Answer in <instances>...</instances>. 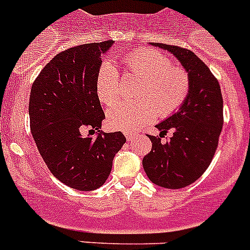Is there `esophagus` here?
I'll list each match as a JSON object with an SVG mask.
<instances>
[{
    "label": "esophagus",
    "instance_id": "esophagus-1",
    "mask_svg": "<svg viewBox=\"0 0 250 250\" xmlns=\"http://www.w3.org/2000/svg\"><path fill=\"white\" fill-rule=\"evenodd\" d=\"M125 136H126V140L130 141L135 138V134H132V132H126V134H125Z\"/></svg>",
    "mask_w": 250,
    "mask_h": 250
}]
</instances>
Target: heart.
<instances>
[{
	"mask_svg": "<svg viewBox=\"0 0 250 250\" xmlns=\"http://www.w3.org/2000/svg\"><path fill=\"white\" fill-rule=\"evenodd\" d=\"M123 63L127 71L143 77L136 101H119L107 110L110 129L134 132L151 123L156 115L167 116L178 111L187 100L190 79L184 68L171 66L167 55L154 48L126 55ZM95 90L101 103L111 105L121 91L120 74L111 61H104L95 79Z\"/></svg>",
	"mask_w": 250,
	"mask_h": 250,
	"instance_id": "1",
	"label": "heart"
}]
</instances>
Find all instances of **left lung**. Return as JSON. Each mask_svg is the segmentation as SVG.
Returning a JSON list of instances; mask_svg holds the SVG:
<instances>
[{"instance_id": "left-lung-1", "label": "left lung", "mask_w": 250, "mask_h": 250, "mask_svg": "<svg viewBox=\"0 0 250 250\" xmlns=\"http://www.w3.org/2000/svg\"><path fill=\"white\" fill-rule=\"evenodd\" d=\"M178 59L190 79L187 100L178 111L155 125L159 135L173 130L163 144L147 135L151 151L143 159L150 182L167 189L188 187L204 174L214 156L223 127V98L218 80L193 51L167 43L150 42Z\"/></svg>"}]
</instances>
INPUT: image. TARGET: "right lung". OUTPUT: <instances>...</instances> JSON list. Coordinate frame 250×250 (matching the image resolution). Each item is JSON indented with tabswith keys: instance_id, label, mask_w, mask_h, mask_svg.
I'll list each match as a JSON object with an SVG mask.
<instances>
[{
	"instance_id": "obj_1",
	"label": "right lung",
	"mask_w": 250,
	"mask_h": 250,
	"mask_svg": "<svg viewBox=\"0 0 250 250\" xmlns=\"http://www.w3.org/2000/svg\"><path fill=\"white\" fill-rule=\"evenodd\" d=\"M115 41L75 46L57 54L31 87V132L52 175L80 191L100 188L115 154L125 144L121 131L100 132L105 119L95 90L104 54ZM85 127L99 132L82 135Z\"/></svg>"
}]
</instances>
